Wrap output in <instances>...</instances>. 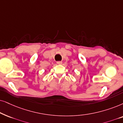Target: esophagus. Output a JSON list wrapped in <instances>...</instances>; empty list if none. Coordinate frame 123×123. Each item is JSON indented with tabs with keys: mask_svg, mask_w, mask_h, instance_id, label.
<instances>
[{
	"mask_svg": "<svg viewBox=\"0 0 123 123\" xmlns=\"http://www.w3.org/2000/svg\"><path fill=\"white\" fill-rule=\"evenodd\" d=\"M57 63L58 65H61L62 63V61H57Z\"/></svg>",
	"mask_w": 123,
	"mask_h": 123,
	"instance_id": "obj_1",
	"label": "esophagus"
}]
</instances>
